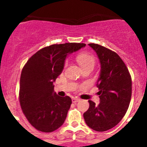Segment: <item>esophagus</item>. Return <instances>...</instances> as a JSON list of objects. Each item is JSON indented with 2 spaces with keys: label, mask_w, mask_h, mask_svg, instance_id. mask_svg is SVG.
<instances>
[{
  "label": "esophagus",
  "mask_w": 147,
  "mask_h": 147,
  "mask_svg": "<svg viewBox=\"0 0 147 147\" xmlns=\"http://www.w3.org/2000/svg\"><path fill=\"white\" fill-rule=\"evenodd\" d=\"M80 98H72L73 103H76V102H80Z\"/></svg>",
  "instance_id": "1"
}]
</instances>
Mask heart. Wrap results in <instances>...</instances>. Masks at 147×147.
Segmentation results:
<instances>
[{"label":"heart","mask_w":147,"mask_h":147,"mask_svg":"<svg viewBox=\"0 0 147 147\" xmlns=\"http://www.w3.org/2000/svg\"><path fill=\"white\" fill-rule=\"evenodd\" d=\"M78 61L80 63L82 67H88V66H93L94 67L95 65V58L93 57V56L90 55L88 54H81L78 56ZM67 63L68 62L65 61L64 64V67H66L67 66Z\"/></svg>","instance_id":"1"}]
</instances>
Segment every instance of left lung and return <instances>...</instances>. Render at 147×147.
Masks as SVG:
<instances>
[{"label": "left lung", "instance_id": "8db88e82", "mask_svg": "<svg viewBox=\"0 0 147 147\" xmlns=\"http://www.w3.org/2000/svg\"><path fill=\"white\" fill-rule=\"evenodd\" d=\"M89 45L101 63L97 83L100 103L96 105L89 100V108L83 116L88 127L104 132L117 125L127 113L132 96V79L124 61L113 51L98 44Z\"/></svg>", "mask_w": 147, "mask_h": 147}]
</instances>
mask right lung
<instances>
[{
  "instance_id": "add662e5",
  "label": "right lung",
  "mask_w": 147,
  "mask_h": 147,
  "mask_svg": "<svg viewBox=\"0 0 147 147\" xmlns=\"http://www.w3.org/2000/svg\"><path fill=\"white\" fill-rule=\"evenodd\" d=\"M86 44H54L39 50L28 59L20 75L19 101L23 114L35 129L55 131L63 124L72 103L69 96L54 93L53 84L61 74L68 54Z\"/></svg>"
}]
</instances>
